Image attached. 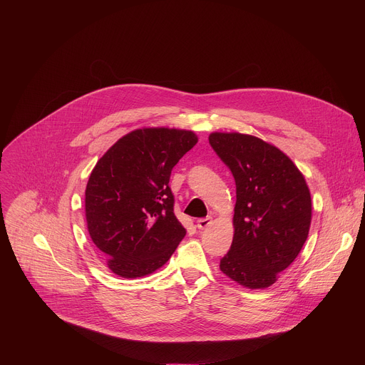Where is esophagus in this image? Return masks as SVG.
Masks as SVG:
<instances>
[{
  "mask_svg": "<svg viewBox=\"0 0 365 365\" xmlns=\"http://www.w3.org/2000/svg\"><path fill=\"white\" fill-rule=\"evenodd\" d=\"M212 224V218L211 217H206V218H200V220H197V228L199 230H205V228H207Z\"/></svg>",
  "mask_w": 365,
  "mask_h": 365,
  "instance_id": "obj_1",
  "label": "esophagus"
}]
</instances>
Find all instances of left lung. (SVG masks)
I'll use <instances>...</instances> for the list:
<instances>
[{
	"label": "left lung",
	"mask_w": 365,
	"mask_h": 365,
	"mask_svg": "<svg viewBox=\"0 0 365 365\" xmlns=\"http://www.w3.org/2000/svg\"><path fill=\"white\" fill-rule=\"evenodd\" d=\"M210 144L237 187L234 240L220 269L248 289L269 287L307 238L312 200L306 180L283 151L254 135L212 133Z\"/></svg>",
	"instance_id": "8db88e82"
}]
</instances>
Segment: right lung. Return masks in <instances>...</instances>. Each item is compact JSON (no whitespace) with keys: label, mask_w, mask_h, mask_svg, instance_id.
<instances>
[{"label":"right lung","mask_w":365,"mask_h":365,"mask_svg":"<svg viewBox=\"0 0 365 365\" xmlns=\"http://www.w3.org/2000/svg\"><path fill=\"white\" fill-rule=\"evenodd\" d=\"M197 143L192 131L143 128L120 138L93 168L85 212L89 235L113 273L135 279L160 269L186 235L169 186Z\"/></svg>","instance_id":"add662e5"}]
</instances>
